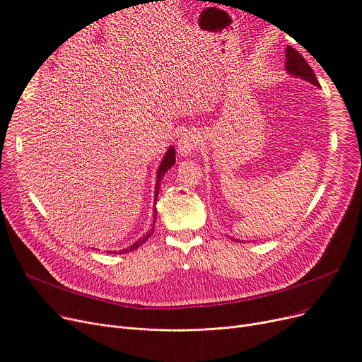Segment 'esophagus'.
<instances>
[{"label": "esophagus", "mask_w": 362, "mask_h": 362, "mask_svg": "<svg viewBox=\"0 0 362 362\" xmlns=\"http://www.w3.org/2000/svg\"><path fill=\"white\" fill-rule=\"evenodd\" d=\"M197 145H198V138L195 135H192V133H183L177 142V146H179V151L182 156L191 154V152L197 148Z\"/></svg>", "instance_id": "1"}]
</instances>
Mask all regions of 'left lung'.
I'll return each mask as SVG.
<instances>
[{"mask_svg": "<svg viewBox=\"0 0 362 362\" xmlns=\"http://www.w3.org/2000/svg\"><path fill=\"white\" fill-rule=\"evenodd\" d=\"M286 70L293 74L298 76V78L303 79V81H308L313 85L318 86V81L315 78V74L313 71V69L308 66V63L305 62V59L292 47L286 48ZM232 239V238H230ZM235 240V239H232ZM238 242V240H236ZM240 242V240H239Z\"/></svg>", "mask_w": 362, "mask_h": 362, "instance_id": "left-lung-1", "label": "left lung"}]
</instances>
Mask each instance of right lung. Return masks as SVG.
<instances>
[{
	"label": "right lung",
	"instance_id": "right-lung-1",
	"mask_svg": "<svg viewBox=\"0 0 362 362\" xmlns=\"http://www.w3.org/2000/svg\"><path fill=\"white\" fill-rule=\"evenodd\" d=\"M175 161H176V152H175V148L171 146V148H168V151H167V154L164 156V158H163V161H161V165H160V168H158V173H157V183H156V201H157V197H158V186H160V182L163 180V176L165 175V171L175 164ZM154 211H156V208H154ZM157 213V211H156ZM156 217H157V214H156ZM154 224H156V220H154ZM152 235V232H149V233H146L145 236H142L138 242H135L133 245H130L127 250H122L119 254H126V252H130V251H133V250H138L141 245H144L145 242H146V239L149 238ZM111 254V252H110ZM112 254H117V252H112Z\"/></svg>",
	"mask_w": 362,
	"mask_h": 362
}]
</instances>
